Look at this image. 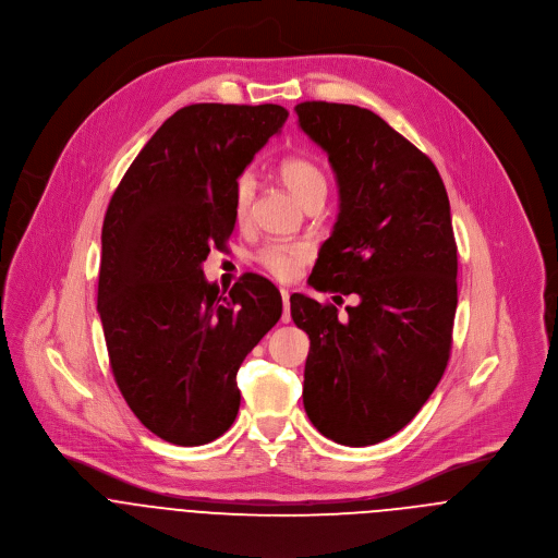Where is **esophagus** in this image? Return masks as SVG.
Returning a JSON list of instances; mask_svg holds the SVG:
<instances>
[{
    "label": "esophagus",
    "instance_id": "1",
    "mask_svg": "<svg viewBox=\"0 0 558 558\" xmlns=\"http://www.w3.org/2000/svg\"><path fill=\"white\" fill-rule=\"evenodd\" d=\"M280 295H282V304H284L282 322H284V324H289V322H291V302H289V291H287V289H280Z\"/></svg>",
    "mask_w": 558,
    "mask_h": 558
}]
</instances>
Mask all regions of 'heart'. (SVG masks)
Returning a JSON list of instances; mask_svg holds the SVG:
<instances>
[{
	"instance_id": "1",
	"label": "heart",
	"mask_w": 558,
	"mask_h": 558,
	"mask_svg": "<svg viewBox=\"0 0 558 558\" xmlns=\"http://www.w3.org/2000/svg\"><path fill=\"white\" fill-rule=\"evenodd\" d=\"M278 178L282 184L308 208L313 204H324L328 193V178L322 167L306 156H289L278 165ZM254 199V178L252 173H241L234 182L232 213L236 223H245L250 217ZM313 258V247L302 241L267 243L258 254V265L278 280H293L300 269Z\"/></svg>"
}]
</instances>
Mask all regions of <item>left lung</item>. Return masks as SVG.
<instances>
[{
    "label": "left lung",
    "mask_w": 558,
    "mask_h": 558,
    "mask_svg": "<svg viewBox=\"0 0 558 558\" xmlns=\"http://www.w3.org/2000/svg\"><path fill=\"white\" fill-rule=\"evenodd\" d=\"M295 112L341 197L308 284L359 295L343 319L332 304L291 295L311 339L304 409L324 437L374 446L420 413L448 367L459 302L450 199L433 160L376 112L328 101Z\"/></svg>",
    "instance_id": "left-lung-1"
}]
</instances>
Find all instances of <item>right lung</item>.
Returning a JSON list of instances; mask_svg holds the SVG:
<instances>
[{
  "instance_id": "right-lung-1",
  "label": "right lung",
  "mask_w": 558,
  "mask_h": 558,
  "mask_svg": "<svg viewBox=\"0 0 558 558\" xmlns=\"http://www.w3.org/2000/svg\"><path fill=\"white\" fill-rule=\"evenodd\" d=\"M287 117L278 104L184 106L110 197L97 284L110 369L138 422L173 446L232 426L236 372L282 315L267 278L243 274L223 295L202 263L234 230L236 178Z\"/></svg>"
}]
</instances>
